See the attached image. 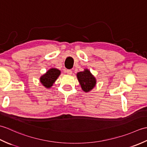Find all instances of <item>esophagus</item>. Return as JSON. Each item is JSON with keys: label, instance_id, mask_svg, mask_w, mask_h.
<instances>
[{"label": "esophagus", "instance_id": "1", "mask_svg": "<svg viewBox=\"0 0 147 147\" xmlns=\"http://www.w3.org/2000/svg\"><path fill=\"white\" fill-rule=\"evenodd\" d=\"M66 73L68 74H72V71L71 69H67L66 70Z\"/></svg>", "mask_w": 147, "mask_h": 147}]
</instances>
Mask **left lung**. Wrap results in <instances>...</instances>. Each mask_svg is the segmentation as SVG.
<instances>
[{
	"label": "left lung",
	"instance_id": "1",
	"mask_svg": "<svg viewBox=\"0 0 147 147\" xmlns=\"http://www.w3.org/2000/svg\"><path fill=\"white\" fill-rule=\"evenodd\" d=\"M76 76L83 91L86 93L92 90L96 85L95 77L88 69H85L84 71L78 72L76 74Z\"/></svg>",
	"mask_w": 147,
	"mask_h": 147
}]
</instances>
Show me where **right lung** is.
I'll return each instance as SVG.
<instances>
[{"label": "right lung", "instance_id": "right-lung-1", "mask_svg": "<svg viewBox=\"0 0 147 147\" xmlns=\"http://www.w3.org/2000/svg\"><path fill=\"white\" fill-rule=\"evenodd\" d=\"M61 71L57 68H51L40 78V82L46 88H50L60 76Z\"/></svg>", "mask_w": 147, "mask_h": 147}]
</instances>
